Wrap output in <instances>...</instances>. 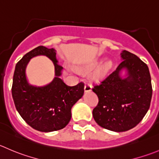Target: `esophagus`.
I'll return each instance as SVG.
<instances>
[{
  "instance_id": "esophagus-1",
  "label": "esophagus",
  "mask_w": 159,
  "mask_h": 159,
  "mask_svg": "<svg viewBox=\"0 0 159 159\" xmlns=\"http://www.w3.org/2000/svg\"><path fill=\"white\" fill-rule=\"evenodd\" d=\"M91 91H92V86H91V84H89V83H86V84H84V92H91Z\"/></svg>"
}]
</instances>
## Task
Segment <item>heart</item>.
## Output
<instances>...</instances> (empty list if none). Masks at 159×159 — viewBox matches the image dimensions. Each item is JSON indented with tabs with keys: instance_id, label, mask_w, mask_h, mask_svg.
Returning <instances> with one entry per match:
<instances>
[{
	"instance_id": "b5f03b06",
	"label": "heart",
	"mask_w": 159,
	"mask_h": 159,
	"mask_svg": "<svg viewBox=\"0 0 159 159\" xmlns=\"http://www.w3.org/2000/svg\"><path fill=\"white\" fill-rule=\"evenodd\" d=\"M101 61L100 60H95V61H92V63H90L89 64H88L85 67L81 68V70H90L92 69L97 67L98 64H100ZM112 67V62L111 61H106L104 63H102V64H100L98 68L95 70L93 75H92V78L95 80H100L102 79L105 76L108 74V72L110 70V69Z\"/></svg>"
}]
</instances>
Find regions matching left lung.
<instances>
[{"label":"left lung","instance_id":"8db88e82","mask_svg":"<svg viewBox=\"0 0 159 159\" xmlns=\"http://www.w3.org/2000/svg\"><path fill=\"white\" fill-rule=\"evenodd\" d=\"M120 55L123 61L116 70L92 89L98 98L92 111L94 120L100 127L115 132L136 127L149 109L152 96L147 64L127 50ZM124 69L128 73L124 79L120 75Z\"/></svg>","mask_w":159,"mask_h":159}]
</instances>
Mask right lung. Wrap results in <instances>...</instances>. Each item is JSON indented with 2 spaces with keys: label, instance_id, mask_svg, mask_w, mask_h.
I'll return each mask as SVG.
<instances>
[{
  "label": "right lung",
  "instance_id": "right-lung-1",
  "mask_svg": "<svg viewBox=\"0 0 159 159\" xmlns=\"http://www.w3.org/2000/svg\"><path fill=\"white\" fill-rule=\"evenodd\" d=\"M39 55L53 61L55 78L50 84L36 87L27 82L25 68L30 59ZM62 69L56 50L43 46L26 53L15 66L11 89L15 107L23 120L39 131L51 132L65 127L71 118L72 106L84 95V83L69 86L60 78Z\"/></svg>",
  "mask_w": 159,
  "mask_h": 159
}]
</instances>
